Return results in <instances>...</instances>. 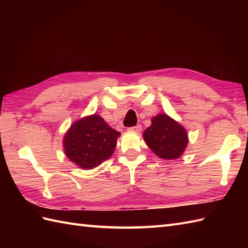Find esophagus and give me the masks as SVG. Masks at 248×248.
<instances>
[{
	"label": "esophagus",
	"instance_id": "obj_1",
	"mask_svg": "<svg viewBox=\"0 0 248 248\" xmlns=\"http://www.w3.org/2000/svg\"><path fill=\"white\" fill-rule=\"evenodd\" d=\"M140 130H141V125L140 124L134 125V127L129 128V131H133V132H140Z\"/></svg>",
	"mask_w": 248,
	"mask_h": 248
}]
</instances>
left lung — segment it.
<instances>
[{"mask_svg": "<svg viewBox=\"0 0 248 248\" xmlns=\"http://www.w3.org/2000/svg\"><path fill=\"white\" fill-rule=\"evenodd\" d=\"M144 140L157 156L166 160L180 156L188 143L186 129L166 114L152 118L144 132Z\"/></svg>", "mask_w": 248, "mask_h": 248, "instance_id": "1", "label": "left lung"}]
</instances>
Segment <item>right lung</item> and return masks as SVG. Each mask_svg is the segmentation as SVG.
<instances>
[{
    "mask_svg": "<svg viewBox=\"0 0 248 248\" xmlns=\"http://www.w3.org/2000/svg\"><path fill=\"white\" fill-rule=\"evenodd\" d=\"M120 133L98 115L78 120L64 139L65 154L84 170H92L113 155Z\"/></svg>",
    "mask_w": 248,
    "mask_h": 248,
    "instance_id": "right-lung-1",
    "label": "right lung"
}]
</instances>
